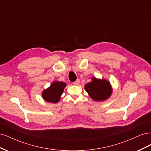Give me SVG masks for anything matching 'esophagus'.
Masks as SVG:
<instances>
[{"instance_id":"34e87169","label":"esophagus","mask_w":151,"mask_h":151,"mask_svg":"<svg viewBox=\"0 0 151 151\" xmlns=\"http://www.w3.org/2000/svg\"><path fill=\"white\" fill-rule=\"evenodd\" d=\"M79 83H80V80L78 79H77L76 81H74V83H73V84L78 85V84H79Z\"/></svg>"}]
</instances>
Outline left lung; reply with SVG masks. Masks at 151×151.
Masks as SVG:
<instances>
[{"label": "left lung", "mask_w": 151, "mask_h": 151, "mask_svg": "<svg viewBox=\"0 0 151 151\" xmlns=\"http://www.w3.org/2000/svg\"><path fill=\"white\" fill-rule=\"evenodd\" d=\"M85 90L91 98L97 101L106 100L112 93L111 85L106 80L96 78L85 86Z\"/></svg>", "instance_id": "obj_1"}]
</instances>
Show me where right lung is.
<instances>
[{"instance_id": "obj_1", "label": "right lung", "mask_w": 151, "mask_h": 151, "mask_svg": "<svg viewBox=\"0 0 151 151\" xmlns=\"http://www.w3.org/2000/svg\"><path fill=\"white\" fill-rule=\"evenodd\" d=\"M65 86L66 84L63 82H55L49 88L43 91L42 93L43 98L47 102L57 103L60 100Z\"/></svg>"}]
</instances>
